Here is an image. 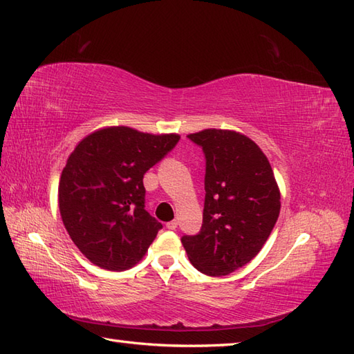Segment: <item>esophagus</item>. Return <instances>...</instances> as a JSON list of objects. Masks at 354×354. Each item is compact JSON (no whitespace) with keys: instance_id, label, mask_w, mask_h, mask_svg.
I'll use <instances>...</instances> for the list:
<instances>
[{"instance_id":"obj_1","label":"esophagus","mask_w":354,"mask_h":354,"mask_svg":"<svg viewBox=\"0 0 354 354\" xmlns=\"http://www.w3.org/2000/svg\"><path fill=\"white\" fill-rule=\"evenodd\" d=\"M166 227H167V229H170V231H175V229L178 227V220H171V221H169V223L166 225Z\"/></svg>"}]
</instances>
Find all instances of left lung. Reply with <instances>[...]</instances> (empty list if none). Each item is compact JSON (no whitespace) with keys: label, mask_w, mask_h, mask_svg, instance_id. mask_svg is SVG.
<instances>
[{"label":"left lung","mask_w":354,"mask_h":354,"mask_svg":"<svg viewBox=\"0 0 354 354\" xmlns=\"http://www.w3.org/2000/svg\"><path fill=\"white\" fill-rule=\"evenodd\" d=\"M207 160L201 232L180 238L192 264L226 276L250 262L277 221L281 192L267 157L244 134L203 129L187 136Z\"/></svg>","instance_id":"obj_1"}]
</instances>
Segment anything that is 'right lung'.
Listing matches in <instances>:
<instances>
[{
  "label": "right lung",
  "instance_id": "obj_1",
  "mask_svg": "<svg viewBox=\"0 0 354 354\" xmlns=\"http://www.w3.org/2000/svg\"><path fill=\"white\" fill-rule=\"evenodd\" d=\"M179 138L109 127L84 137L69 155L59 184L60 216L92 264L123 271L142 261L162 227L145 209L143 176Z\"/></svg>",
  "mask_w": 354,
  "mask_h": 354
}]
</instances>
